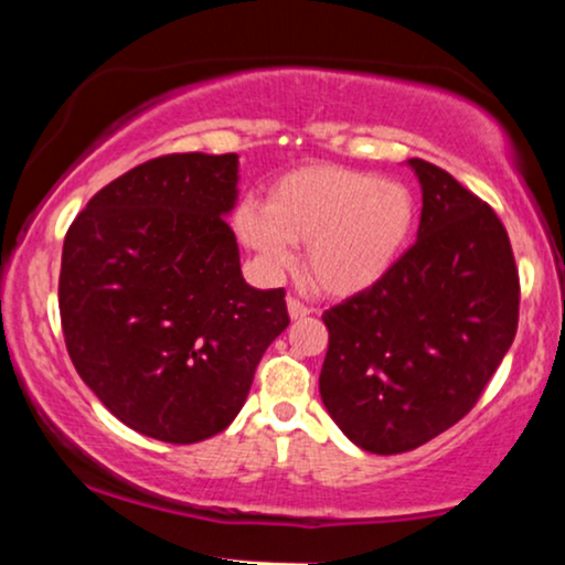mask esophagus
Returning <instances> with one entry per match:
<instances>
[{
	"mask_svg": "<svg viewBox=\"0 0 565 565\" xmlns=\"http://www.w3.org/2000/svg\"><path fill=\"white\" fill-rule=\"evenodd\" d=\"M287 308H289V316H291V319H305V316H310V308H308V305L297 300V297H289V300H287Z\"/></svg>",
	"mask_w": 565,
	"mask_h": 565,
	"instance_id": "1",
	"label": "esophagus"
}]
</instances>
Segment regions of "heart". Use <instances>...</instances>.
<instances>
[{
	"label": "heart",
	"mask_w": 565,
	"mask_h": 565,
	"mask_svg": "<svg viewBox=\"0 0 565 565\" xmlns=\"http://www.w3.org/2000/svg\"><path fill=\"white\" fill-rule=\"evenodd\" d=\"M414 223L417 199L404 183L342 167L289 172L268 204L242 201L233 215L238 238L270 276L295 263V244H308L305 270L327 295L377 284L404 255Z\"/></svg>",
	"instance_id": "obj_1"
}]
</instances>
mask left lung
I'll list each match as a JSON object with an SVG mask.
<instances>
[{"label":"left lung","instance_id":"left-lung-1","mask_svg":"<svg viewBox=\"0 0 565 565\" xmlns=\"http://www.w3.org/2000/svg\"><path fill=\"white\" fill-rule=\"evenodd\" d=\"M408 167L423 185L417 242L377 284L323 313L321 401L372 454L412 451L457 425L518 329L521 284L502 220L440 167Z\"/></svg>","mask_w":565,"mask_h":565}]
</instances>
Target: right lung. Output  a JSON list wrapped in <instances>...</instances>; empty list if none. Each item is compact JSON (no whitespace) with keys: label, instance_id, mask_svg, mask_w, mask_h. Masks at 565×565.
<instances>
[{"label":"right lung","instance_id":"1","mask_svg":"<svg viewBox=\"0 0 565 565\" xmlns=\"http://www.w3.org/2000/svg\"><path fill=\"white\" fill-rule=\"evenodd\" d=\"M238 157L170 153L95 193L63 242V337L79 377L164 444L217 436L289 327L284 289L244 281L225 215Z\"/></svg>","mask_w":565,"mask_h":565}]
</instances>
